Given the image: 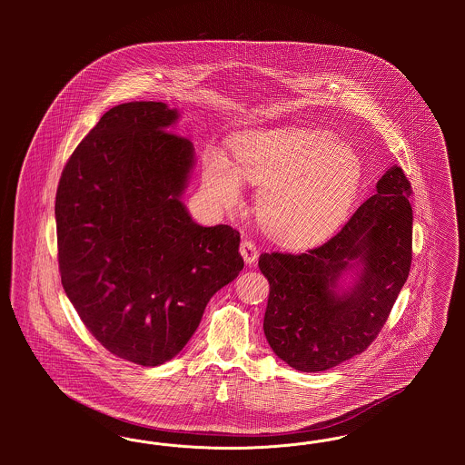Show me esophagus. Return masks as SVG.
I'll return each instance as SVG.
<instances>
[{"label":"esophagus","instance_id":"1","mask_svg":"<svg viewBox=\"0 0 465 465\" xmlns=\"http://www.w3.org/2000/svg\"><path fill=\"white\" fill-rule=\"evenodd\" d=\"M241 254H242L245 263H252L258 258L256 243L249 241V239H242V242H241Z\"/></svg>","mask_w":465,"mask_h":465}]
</instances>
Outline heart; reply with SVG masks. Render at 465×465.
I'll return each instance as SVG.
<instances>
[{"mask_svg":"<svg viewBox=\"0 0 465 465\" xmlns=\"http://www.w3.org/2000/svg\"><path fill=\"white\" fill-rule=\"evenodd\" d=\"M235 167L213 155L203 186L224 207L241 199V179L262 186L258 216L266 232L286 243H309L330 235L345 220L362 181L354 148L331 134L309 129L243 133L233 141Z\"/></svg>","mask_w":465,"mask_h":465,"instance_id":"heart-1","label":"heart"}]
</instances>
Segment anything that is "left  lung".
Here are the masks:
<instances>
[{
    "label": "left lung",
    "instance_id": "1",
    "mask_svg": "<svg viewBox=\"0 0 465 465\" xmlns=\"http://www.w3.org/2000/svg\"><path fill=\"white\" fill-rule=\"evenodd\" d=\"M411 183L391 167L331 239L305 252H263L266 340L298 371H324L364 352L381 331L413 258ZM354 259L365 268L351 293L335 281Z\"/></svg>",
    "mask_w": 465,
    "mask_h": 465
}]
</instances>
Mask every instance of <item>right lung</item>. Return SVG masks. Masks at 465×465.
<instances>
[{
	"instance_id": "add662e5",
	"label": "right lung",
	"mask_w": 465,
	"mask_h": 465,
	"mask_svg": "<svg viewBox=\"0 0 465 465\" xmlns=\"http://www.w3.org/2000/svg\"><path fill=\"white\" fill-rule=\"evenodd\" d=\"M176 116L153 101L106 111L55 193L67 298L108 352L141 366L173 359L243 268L239 232L200 226L179 200L193 146L169 131Z\"/></svg>"
}]
</instances>
